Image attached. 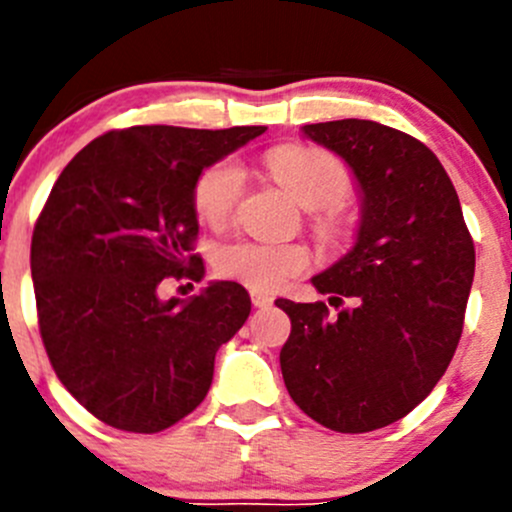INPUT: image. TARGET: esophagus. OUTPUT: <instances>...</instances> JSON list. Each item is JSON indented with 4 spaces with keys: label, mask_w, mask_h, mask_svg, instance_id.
Wrapping results in <instances>:
<instances>
[{
    "label": "esophagus",
    "mask_w": 512,
    "mask_h": 512,
    "mask_svg": "<svg viewBox=\"0 0 512 512\" xmlns=\"http://www.w3.org/2000/svg\"><path fill=\"white\" fill-rule=\"evenodd\" d=\"M251 301H254L256 308H268L273 303V296H268L263 291H251Z\"/></svg>",
    "instance_id": "34e87169"
}]
</instances>
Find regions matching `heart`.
Masks as SVG:
<instances>
[{
	"mask_svg": "<svg viewBox=\"0 0 512 512\" xmlns=\"http://www.w3.org/2000/svg\"><path fill=\"white\" fill-rule=\"evenodd\" d=\"M273 179L303 206L323 211L313 219V231L333 241L346 231V219L336 211L353 194V176L341 159L316 146L286 144L263 156ZM244 191V171L236 161L221 159L206 166L194 184V211L204 224L224 226L234 214ZM311 266V254L301 244H271V241L239 239L221 246L216 271L239 281L251 291H278L283 283L301 276Z\"/></svg>",
	"mask_w": 512,
	"mask_h": 512,
	"instance_id": "1",
	"label": "heart"
}]
</instances>
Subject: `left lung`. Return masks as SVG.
I'll return each mask as SVG.
<instances>
[{
    "instance_id": "left-lung-1",
    "label": "left lung",
    "mask_w": 512,
    "mask_h": 512,
    "mask_svg": "<svg viewBox=\"0 0 512 512\" xmlns=\"http://www.w3.org/2000/svg\"><path fill=\"white\" fill-rule=\"evenodd\" d=\"M361 186L356 246L313 276L323 301L276 306L291 318L281 373L293 403L338 433L401 421L448 368L475 273V246L438 156L411 134L368 119L306 124Z\"/></svg>"
}]
</instances>
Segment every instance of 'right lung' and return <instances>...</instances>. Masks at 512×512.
<instances>
[{
	"label": "right lung",
	"instance_id": "obj_1",
	"mask_svg": "<svg viewBox=\"0 0 512 512\" xmlns=\"http://www.w3.org/2000/svg\"><path fill=\"white\" fill-rule=\"evenodd\" d=\"M266 126H129L86 144L34 224L32 281L54 373L101 423L159 433L206 398L216 351L251 313L241 283L161 301L204 276L194 184Z\"/></svg>",
	"mask_w": 512,
	"mask_h": 512
}]
</instances>
